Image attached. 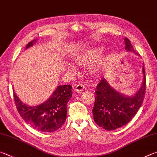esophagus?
<instances>
[{"label": "esophagus", "instance_id": "1", "mask_svg": "<svg viewBox=\"0 0 157 157\" xmlns=\"http://www.w3.org/2000/svg\"><path fill=\"white\" fill-rule=\"evenodd\" d=\"M85 88V86L84 84H79L77 85V86L75 87V88H74V90H75V92H81L82 90H83Z\"/></svg>", "mask_w": 157, "mask_h": 157}]
</instances>
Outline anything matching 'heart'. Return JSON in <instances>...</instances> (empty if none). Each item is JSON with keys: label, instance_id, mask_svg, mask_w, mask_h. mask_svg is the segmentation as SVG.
Segmentation results:
<instances>
[{"label": "heart", "instance_id": "b5f03b06", "mask_svg": "<svg viewBox=\"0 0 157 157\" xmlns=\"http://www.w3.org/2000/svg\"><path fill=\"white\" fill-rule=\"evenodd\" d=\"M101 49L100 48H97L95 50L85 53L84 55L79 56L75 58V61L77 63L83 66H87L92 64L100 55Z\"/></svg>", "mask_w": 157, "mask_h": 157}]
</instances>
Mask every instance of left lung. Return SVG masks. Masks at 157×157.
Here are the masks:
<instances>
[{
	"label": "left lung",
	"mask_w": 157,
	"mask_h": 157,
	"mask_svg": "<svg viewBox=\"0 0 157 157\" xmlns=\"http://www.w3.org/2000/svg\"><path fill=\"white\" fill-rule=\"evenodd\" d=\"M126 49L135 52L129 39L125 38ZM142 86L133 97H125L111 87L105 78L97 86L93 113L95 123L106 130H114L130 122L140 108L146 89L144 68Z\"/></svg>",
	"instance_id": "1"
}]
</instances>
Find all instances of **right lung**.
I'll return each mask as SVG.
<instances>
[{
  "label": "right lung",
  "mask_w": 157,
  "mask_h": 157,
  "mask_svg": "<svg viewBox=\"0 0 157 157\" xmlns=\"http://www.w3.org/2000/svg\"><path fill=\"white\" fill-rule=\"evenodd\" d=\"M33 41L27 44L31 47ZM71 85L58 86L47 101L37 106L22 104L13 90L14 101L20 115L28 124L41 132H52L59 129L67 119V103L72 97Z\"/></svg>",
  "instance_id": "obj_1"
}]
</instances>
